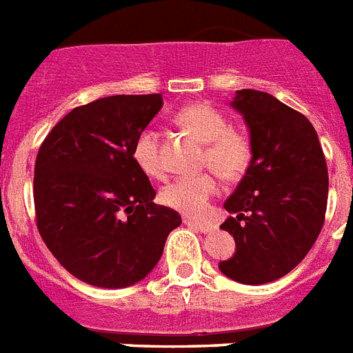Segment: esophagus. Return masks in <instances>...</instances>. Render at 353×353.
Wrapping results in <instances>:
<instances>
[{
  "mask_svg": "<svg viewBox=\"0 0 353 353\" xmlns=\"http://www.w3.org/2000/svg\"><path fill=\"white\" fill-rule=\"evenodd\" d=\"M185 225L192 226V228H197L199 232H212L216 228V225L210 221H199V219H190V217H185Z\"/></svg>",
  "mask_w": 353,
  "mask_h": 353,
  "instance_id": "esophagus-1",
  "label": "esophagus"
}]
</instances>
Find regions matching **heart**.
I'll list each match as a JSON object with an SVG mask.
<instances>
[{
	"label": "heart",
	"instance_id": "b5f03b06",
	"mask_svg": "<svg viewBox=\"0 0 353 353\" xmlns=\"http://www.w3.org/2000/svg\"><path fill=\"white\" fill-rule=\"evenodd\" d=\"M176 121L205 145L203 163L225 179H239L252 161V143L245 132L228 127V119L206 103H194L177 112ZM132 156L148 177H163L159 137L154 128L137 134ZM217 179L205 172L197 176L177 177L161 188V201L185 216H201L217 194Z\"/></svg>",
	"mask_w": 353,
	"mask_h": 353
}]
</instances>
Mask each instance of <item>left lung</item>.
<instances>
[{"label":"left lung","instance_id":"obj_1","mask_svg":"<svg viewBox=\"0 0 353 353\" xmlns=\"http://www.w3.org/2000/svg\"><path fill=\"white\" fill-rule=\"evenodd\" d=\"M245 119L252 161L225 201L221 225L236 252L219 263L226 277L265 285L294 270L319 236L328 170L316 128L301 112L259 90H237L230 103Z\"/></svg>","mask_w":353,"mask_h":353}]
</instances>
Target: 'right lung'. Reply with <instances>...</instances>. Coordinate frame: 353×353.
I'll use <instances>...</instances> for the list:
<instances>
[{
  "label": "right lung",
  "mask_w": 353,
  "mask_h": 353,
  "mask_svg": "<svg viewBox=\"0 0 353 353\" xmlns=\"http://www.w3.org/2000/svg\"><path fill=\"white\" fill-rule=\"evenodd\" d=\"M163 107L161 94L110 96L70 110L39 147L37 230L59 265L99 288H125L161 259L181 216L156 190L132 148Z\"/></svg>",
  "instance_id": "right-lung-1"
}]
</instances>
